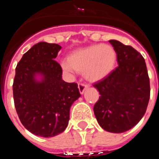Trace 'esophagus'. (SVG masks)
<instances>
[{
    "mask_svg": "<svg viewBox=\"0 0 159 159\" xmlns=\"http://www.w3.org/2000/svg\"><path fill=\"white\" fill-rule=\"evenodd\" d=\"M88 88V84H82V83H80V84H79V90H80V94H84V91H85Z\"/></svg>",
    "mask_w": 159,
    "mask_h": 159,
    "instance_id": "1",
    "label": "esophagus"
}]
</instances>
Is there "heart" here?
<instances>
[{
  "mask_svg": "<svg viewBox=\"0 0 159 159\" xmlns=\"http://www.w3.org/2000/svg\"><path fill=\"white\" fill-rule=\"evenodd\" d=\"M115 49L108 44H93L77 49L67 60L61 62L63 68L84 72V77L91 81H100L110 75L116 62Z\"/></svg>",
  "mask_w": 159,
  "mask_h": 159,
  "instance_id": "heart-1",
  "label": "heart"
}]
</instances>
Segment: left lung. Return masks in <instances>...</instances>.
<instances>
[{"mask_svg": "<svg viewBox=\"0 0 159 159\" xmlns=\"http://www.w3.org/2000/svg\"><path fill=\"white\" fill-rule=\"evenodd\" d=\"M109 42L117 55L119 66L93 85L100 95L94 113L103 130L123 133L144 116L150 99V80L145 60L139 52L118 40Z\"/></svg>", "mask_w": 159, "mask_h": 159, "instance_id": "obj_1", "label": "left lung"}]
</instances>
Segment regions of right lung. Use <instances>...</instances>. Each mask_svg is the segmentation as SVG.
<instances>
[{
  "mask_svg": "<svg viewBox=\"0 0 159 159\" xmlns=\"http://www.w3.org/2000/svg\"><path fill=\"white\" fill-rule=\"evenodd\" d=\"M60 49L57 43L40 42L23 55L16 67L15 108L24 127L40 137L62 133L68 124L71 106L80 97L77 84L62 80V68L55 60Z\"/></svg>",
  "mask_w": 159,
  "mask_h": 159,
  "instance_id": "right-lung-1",
  "label": "right lung"
}]
</instances>
